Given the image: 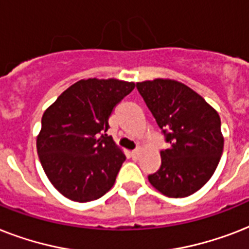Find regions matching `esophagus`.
Returning a JSON list of instances; mask_svg holds the SVG:
<instances>
[{"label": "esophagus", "mask_w": 249, "mask_h": 249, "mask_svg": "<svg viewBox=\"0 0 249 249\" xmlns=\"http://www.w3.org/2000/svg\"><path fill=\"white\" fill-rule=\"evenodd\" d=\"M130 156H132L133 160H138L141 156V151L140 150H134V151L130 152Z\"/></svg>", "instance_id": "1"}]
</instances>
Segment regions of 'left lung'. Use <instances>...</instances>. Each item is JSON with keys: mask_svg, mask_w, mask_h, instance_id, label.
<instances>
[{"mask_svg": "<svg viewBox=\"0 0 249 249\" xmlns=\"http://www.w3.org/2000/svg\"><path fill=\"white\" fill-rule=\"evenodd\" d=\"M137 89L165 134L160 169L148 176L158 191L185 197L209 181L224 150L221 120L212 106L185 84L170 79L137 83Z\"/></svg>", "mask_w": 249, "mask_h": 249, "instance_id": "obj_1", "label": "left lung"}]
</instances>
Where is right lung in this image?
<instances>
[{
	"label": "right lung",
	"mask_w": 249,
	"mask_h": 249,
	"mask_svg": "<svg viewBox=\"0 0 249 249\" xmlns=\"http://www.w3.org/2000/svg\"><path fill=\"white\" fill-rule=\"evenodd\" d=\"M134 86L117 79L80 80L42 115L37 154L49 181L70 200H95L116 181L125 155L106 132L113 107Z\"/></svg>",
	"instance_id": "1"
}]
</instances>
